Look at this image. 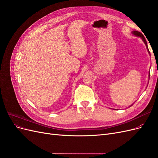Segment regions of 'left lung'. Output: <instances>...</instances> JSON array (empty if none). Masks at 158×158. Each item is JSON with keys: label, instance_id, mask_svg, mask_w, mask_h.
<instances>
[{"label": "left lung", "instance_id": "obj_1", "mask_svg": "<svg viewBox=\"0 0 158 158\" xmlns=\"http://www.w3.org/2000/svg\"><path fill=\"white\" fill-rule=\"evenodd\" d=\"M131 33H132V34H133L134 35H135V36H136V37H140L141 38V39L142 40V41H144V43L145 44L146 46V48H147V49H148V52H149V54L150 55V52L149 49H148V44H147L146 40V39H145L144 36L142 35V33H140V31H132ZM149 74H150V73H149ZM149 79H150V74H149ZM132 105H133V104H132ZM132 105H131V106H132Z\"/></svg>", "mask_w": 158, "mask_h": 158}]
</instances>
